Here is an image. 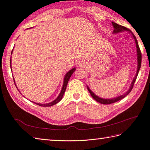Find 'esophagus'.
Returning a JSON list of instances; mask_svg holds the SVG:
<instances>
[{
    "label": "esophagus",
    "instance_id": "esophagus-1",
    "mask_svg": "<svg viewBox=\"0 0 150 150\" xmlns=\"http://www.w3.org/2000/svg\"><path fill=\"white\" fill-rule=\"evenodd\" d=\"M77 64H78V67H84V66H86V62L84 60H79L78 61V62H77Z\"/></svg>",
    "mask_w": 150,
    "mask_h": 150
}]
</instances>
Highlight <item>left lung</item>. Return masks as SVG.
I'll list each match as a JSON object with an SVG mask.
<instances>
[{
	"label": "left lung",
	"mask_w": 150,
	"mask_h": 150,
	"mask_svg": "<svg viewBox=\"0 0 150 150\" xmlns=\"http://www.w3.org/2000/svg\"><path fill=\"white\" fill-rule=\"evenodd\" d=\"M112 24L113 25V27H114L115 28V30L114 31H113V33H120V32H122V31H129V33H131V34H132L134 38V40H135V42H136V46H137V56H138V68H137V74H136V76L134 77V79L133 80L132 83H131V87L129 88V89L127 91L125 94L123 95H121V96L117 97V98H112V99H103V98H99L98 96H97L96 95H95L90 90V89L87 87L89 92L90 93L91 95V96L96 100V101H98V103H101V104H112V103H114L115 102H117L118 101L120 100H121V99L124 98L125 97H126L127 95H128L130 92L132 90L133 88V86H134V84L135 83V81L136 79H137V76H138V72H139V69L141 67V64H142V52H141V51H140V49H139V47L138 46V41L137 40V38H136V37L134 36V35L133 34L132 32H131L128 28H126V27L125 26H122V25H119V24H117L116 23H115V22H112Z\"/></svg>",
	"instance_id": "1"
}]
</instances>
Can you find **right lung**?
<instances>
[{
	"label": "right lung",
	"instance_id": "1",
	"mask_svg": "<svg viewBox=\"0 0 150 150\" xmlns=\"http://www.w3.org/2000/svg\"><path fill=\"white\" fill-rule=\"evenodd\" d=\"M75 70H76V69L74 67L73 69H72L71 70H70V71H69V72H68L66 74V76H65V77H64V84H63V86H62V90H61V93L59 94V96L55 99V100L51 102V103H47V104H39V103H35V104H38V105L40 106L46 107V106H53V105H54V104H56V103L59 102V101L61 100V99H62L63 95H64V93H65V91H66V87H67V84L68 81H69V79H70V78H71V75H72V74H73V72L75 71ZM13 82H14V84H15L14 79H13ZM15 85H16V84H15ZM16 88H17V86H16Z\"/></svg>",
	"mask_w": 150,
	"mask_h": 150
}]
</instances>
